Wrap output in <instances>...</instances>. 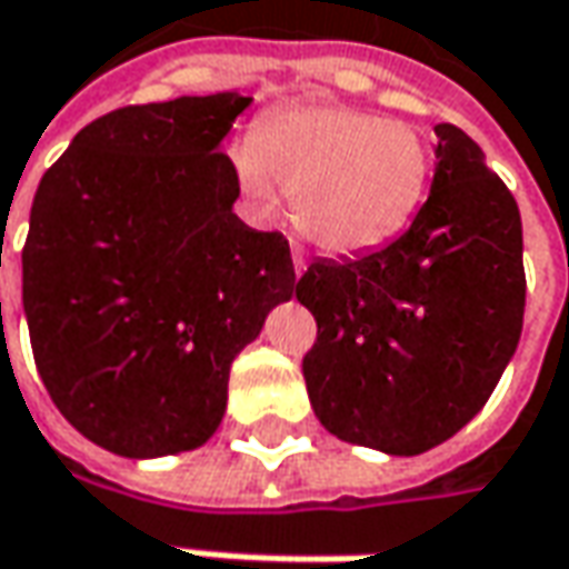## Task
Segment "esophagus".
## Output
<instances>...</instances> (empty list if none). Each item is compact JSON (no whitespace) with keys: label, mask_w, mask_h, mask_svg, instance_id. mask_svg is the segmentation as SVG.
Instances as JSON below:
<instances>
[{"label":"esophagus","mask_w":569,"mask_h":569,"mask_svg":"<svg viewBox=\"0 0 569 569\" xmlns=\"http://www.w3.org/2000/svg\"><path fill=\"white\" fill-rule=\"evenodd\" d=\"M292 270H296V277H302V273H305V251H302V246H292Z\"/></svg>","instance_id":"obj_1"}]
</instances>
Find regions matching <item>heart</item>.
I'll list each match as a JSON object with an SVG mask.
<instances>
[{"label": "heart", "instance_id": "obj_1", "mask_svg": "<svg viewBox=\"0 0 569 569\" xmlns=\"http://www.w3.org/2000/svg\"><path fill=\"white\" fill-rule=\"evenodd\" d=\"M232 160L264 210H273L280 188L292 194L296 226L333 254H362L397 239L431 179L425 128L340 103L267 116L254 148H236Z\"/></svg>", "mask_w": 569, "mask_h": 569}]
</instances>
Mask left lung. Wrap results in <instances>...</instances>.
<instances>
[{"label":"left lung","mask_w":569,"mask_h":569,"mask_svg":"<svg viewBox=\"0 0 569 569\" xmlns=\"http://www.w3.org/2000/svg\"><path fill=\"white\" fill-rule=\"evenodd\" d=\"M435 134L431 191L400 239L318 258L296 283L318 321L302 362L315 416L390 457H419L476 419L522 333L517 201L462 128Z\"/></svg>","instance_id":"obj_1"}]
</instances>
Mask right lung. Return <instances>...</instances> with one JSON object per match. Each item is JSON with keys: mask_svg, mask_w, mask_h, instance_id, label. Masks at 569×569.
Returning <instances> with one entry per match:
<instances>
[{"mask_svg": "<svg viewBox=\"0 0 569 569\" xmlns=\"http://www.w3.org/2000/svg\"><path fill=\"white\" fill-rule=\"evenodd\" d=\"M251 97L126 107L74 134L30 207L21 299L56 409L128 460L194 450L232 359L296 292L289 242L246 226L220 153Z\"/></svg>", "mask_w": 569, "mask_h": 569, "instance_id": "1", "label": "right lung"}]
</instances>
